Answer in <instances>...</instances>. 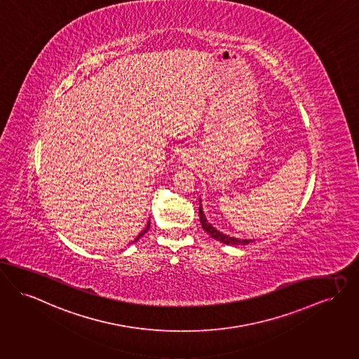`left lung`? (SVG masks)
Instances as JSON below:
<instances>
[{
	"label": "left lung",
	"instance_id": "obj_1",
	"mask_svg": "<svg viewBox=\"0 0 359 359\" xmlns=\"http://www.w3.org/2000/svg\"><path fill=\"white\" fill-rule=\"evenodd\" d=\"M199 219H201V224H202V228L205 229V232L209 233L212 238H215L217 241H221L224 244H231V245H247L250 244L253 240H240V238H236V237H229L224 233L217 231L214 226H211V224L208 222L206 219V215L203 214L202 210V205H201V199H199Z\"/></svg>",
	"mask_w": 359,
	"mask_h": 359
}]
</instances>
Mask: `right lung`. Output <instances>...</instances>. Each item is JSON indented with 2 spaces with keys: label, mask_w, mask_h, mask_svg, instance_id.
Returning <instances> with one entry per match:
<instances>
[{
  "label": "right lung",
  "mask_w": 359,
  "mask_h": 359,
  "mask_svg": "<svg viewBox=\"0 0 359 359\" xmlns=\"http://www.w3.org/2000/svg\"><path fill=\"white\" fill-rule=\"evenodd\" d=\"M149 228H150V219H149V222H148V225H147V228H145V229H144V231H142V232H141V233H140V234H138V237H137V238H135V241H137V240H138V238H140V237H141V236H144V234H145V233L148 232Z\"/></svg>",
  "instance_id": "obj_1"
}]
</instances>
